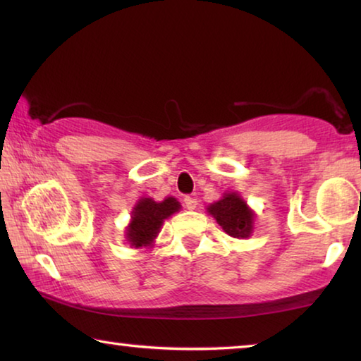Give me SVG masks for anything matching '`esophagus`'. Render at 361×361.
<instances>
[{
    "label": "esophagus",
    "instance_id": "esophagus-1",
    "mask_svg": "<svg viewBox=\"0 0 361 361\" xmlns=\"http://www.w3.org/2000/svg\"><path fill=\"white\" fill-rule=\"evenodd\" d=\"M185 205H186L188 210H195V209H197V199H195L194 195H186Z\"/></svg>",
    "mask_w": 361,
    "mask_h": 361
}]
</instances>
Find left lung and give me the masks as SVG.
Returning a JSON list of instances; mask_svg holds the SVG:
<instances>
[{
  "label": "left lung",
  "instance_id": "1",
  "mask_svg": "<svg viewBox=\"0 0 361 361\" xmlns=\"http://www.w3.org/2000/svg\"><path fill=\"white\" fill-rule=\"evenodd\" d=\"M207 212L234 239H247L253 234L256 213L237 191H226L221 199L207 207Z\"/></svg>",
  "mask_w": 361,
  "mask_h": 361
}]
</instances>
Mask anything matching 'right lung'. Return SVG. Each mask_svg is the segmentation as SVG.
Listing matches in <instances>:
<instances>
[{"label": "right lung", "instance_id": "right-lung-1", "mask_svg": "<svg viewBox=\"0 0 361 361\" xmlns=\"http://www.w3.org/2000/svg\"><path fill=\"white\" fill-rule=\"evenodd\" d=\"M180 209L181 204L175 197H166L161 202H156L151 197L138 199L126 228V240L130 248H149L154 245L164 221L180 212Z\"/></svg>", "mask_w": 361, "mask_h": 361}]
</instances>
